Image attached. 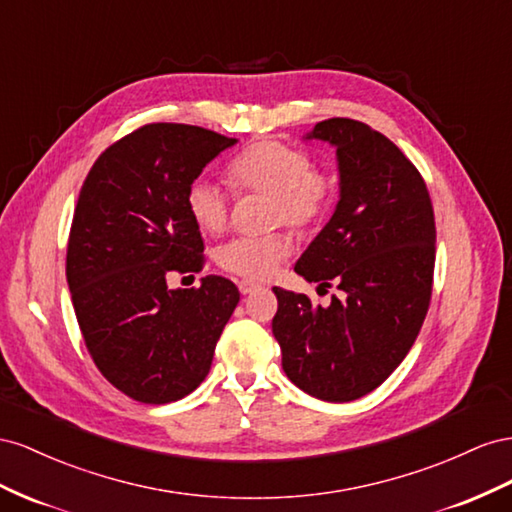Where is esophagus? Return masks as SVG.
<instances>
[{
	"label": "esophagus",
	"instance_id": "34e87169",
	"mask_svg": "<svg viewBox=\"0 0 512 512\" xmlns=\"http://www.w3.org/2000/svg\"><path fill=\"white\" fill-rule=\"evenodd\" d=\"M238 289H240V294H253V291H257V289H261V285L259 283H255V281H240L238 283Z\"/></svg>",
	"mask_w": 512,
	"mask_h": 512
}]
</instances>
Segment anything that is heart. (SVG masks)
Instances as JSON below:
<instances>
[{"instance_id": "obj_1", "label": "heart", "mask_w": 512, "mask_h": 512, "mask_svg": "<svg viewBox=\"0 0 512 512\" xmlns=\"http://www.w3.org/2000/svg\"><path fill=\"white\" fill-rule=\"evenodd\" d=\"M240 193L270 195L272 225L306 229L317 225L332 208L337 182L330 173L313 169V160L300 148L281 141L251 145L227 169ZM186 210L201 231L221 233L229 216V195L212 180L197 178L186 191ZM291 253L287 233L246 236L218 248L216 261L223 270L244 279H268Z\"/></svg>"}]
</instances>
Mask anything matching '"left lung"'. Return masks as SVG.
<instances>
[{
  "label": "left lung",
  "instance_id": "1",
  "mask_svg": "<svg viewBox=\"0 0 512 512\" xmlns=\"http://www.w3.org/2000/svg\"><path fill=\"white\" fill-rule=\"evenodd\" d=\"M306 139L337 148L339 203L296 264L319 287L341 289L328 306L281 287L272 319L283 371L311 397L345 403L386 382L427 317L435 218L410 158L371 126L330 118Z\"/></svg>",
  "mask_w": 512,
  "mask_h": 512
}]
</instances>
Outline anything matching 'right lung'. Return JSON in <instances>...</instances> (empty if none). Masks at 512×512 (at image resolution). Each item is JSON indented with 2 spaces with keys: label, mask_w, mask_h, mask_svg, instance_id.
I'll use <instances>...</instances> for the list:
<instances>
[{
  "label": "right lung",
  "mask_w": 512,
  "mask_h": 512,
  "mask_svg": "<svg viewBox=\"0 0 512 512\" xmlns=\"http://www.w3.org/2000/svg\"><path fill=\"white\" fill-rule=\"evenodd\" d=\"M229 139L188 124H145L98 156L72 216L66 279L87 352L126 397L163 405L206 379L240 300L223 276L169 289L203 268L186 191Z\"/></svg>",
  "instance_id": "add662e5"
}]
</instances>
